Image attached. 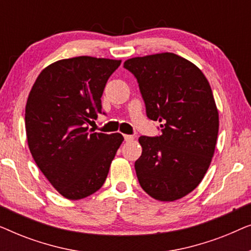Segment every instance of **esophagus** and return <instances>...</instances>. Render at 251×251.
Listing matches in <instances>:
<instances>
[{"label": "esophagus", "instance_id": "obj_1", "mask_svg": "<svg viewBox=\"0 0 251 251\" xmlns=\"http://www.w3.org/2000/svg\"><path fill=\"white\" fill-rule=\"evenodd\" d=\"M123 137H125V140H126V142H132V140L135 139V137L131 136V135H125Z\"/></svg>", "mask_w": 251, "mask_h": 251}]
</instances>
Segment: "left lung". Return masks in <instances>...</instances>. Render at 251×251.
I'll return each instance as SVG.
<instances>
[{
  "label": "left lung",
  "mask_w": 251,
  "mask_h": 251,
  "mask_svg": "<svg viewBox=\"0 0 251 251\" xmlns=\"http://www.w3.org/2000/svg\"><path fill=\"white\" fill-rule=\"evenodd\" d=\"M123 67L137 78L147 118L161 123L160 136L138 139L140 186L156 200H178L201 183L214 156L219 120L210 84L171 52L131 58Z\"/></svg>",
  "instance_id": "8db88e82"
}]
</instances>
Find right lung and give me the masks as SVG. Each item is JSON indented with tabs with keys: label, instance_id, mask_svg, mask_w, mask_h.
Wrapping results in <instances>:
<instances>
[{
	"label": "right lung",
	"instance_id": "right-lung-1",
	"mask_svg": "<svg viewBox=\"0 0 251 251\" xmlns=\"http://www.w3.org/2000/svg\"><path fill=\"white\" fill-rule=\"evenodd\" d=\"M121 60L81 56L41 72L27 99L25 126L37 167L70 200L94 194L105 183L121 133L89 130L101 111V96Z\"/></svg>",
	"mask_w": 251,
	"mask_h": 251
}]
</instances>
